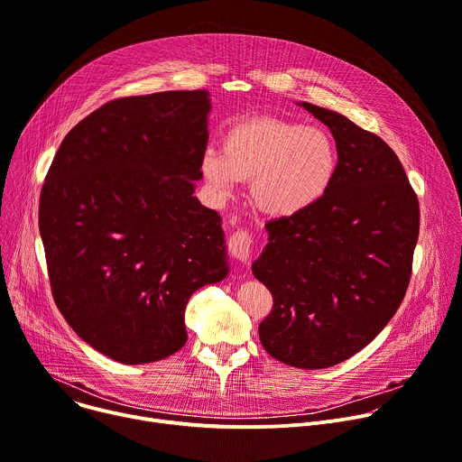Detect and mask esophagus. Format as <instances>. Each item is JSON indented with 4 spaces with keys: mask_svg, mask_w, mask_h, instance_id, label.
I'll return each mask as SVG.
<instances>
[{
    "mask_svg": "<svg viewBox=\"0 0 462 462\" xmlns=\"http://www.w3.org/2000/svg\"><path fill=\"white\" fill-rule=\"evenodd\" d=\"M228 250L232 252V255L245 263L250 255V250H252V234L246 232V230H237L230 236L228 239Z\"/></svg>",
    "mask_w": 462,
    "mask_h": 462,
    "instance_id": "1",
    "label": "esophagus"
}]
</instances>
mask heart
<instances>
[{"label":"heart","mask_w":462,"mask_h":462,"mask_svg":"<svg viewBox=\"0 0 462 462\" xmlns=\"http://www.w3.org/2000/svg\"><path fill=\"white\" fill-rule=\"evenodd\" d=\"M340 153L331 131L296 120L257 116L234 125L223 150L207 148L201 171L217 197L252 180L259 210L296 217L319 205L333 188Z\"/></svg>","instance_id":"b5f03b06"}]
</instances>
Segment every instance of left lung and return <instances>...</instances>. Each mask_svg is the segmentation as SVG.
I'll list each match as a JSON object with an SVG mask.
<instances>
[{"label":"left lung","instance_id":"1","mask_svg":"<svg viewBox=\"0 0 462 462\" xmlns=\"http://www.w3.org/2000/svg\"><path fill=\"white\" fill-rule=\"evenodd\" d=\"M337 141L333 188L312 210L265 225L252 273L274 298L259 323L265 351L323 369L364 349L401 307L419 239V199L394 153L347 116L301 102Z\"/></svg>","mask_w":462,"mask_h":462}]
</instances>
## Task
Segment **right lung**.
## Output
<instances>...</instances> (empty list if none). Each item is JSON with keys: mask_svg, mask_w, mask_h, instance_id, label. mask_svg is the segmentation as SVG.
Masks as SVG:
<instances>
[{"mask_svg": "<svg viewBox=\"0 0 462 462\" xmlns=\"http://www.w3.org/2000/svg\"><path fill=\"white\" fill-rule=\"evenodd\" d=\"M210 93L116 98L61 141L40 195L52 298L73 331L120 364L186 344L189 296L228 274L221 216L195 180Z\"/></svg>", "mask_w": 462, "mask_h": 462, "instance_id": "1", "label": "right lung"}]
</instances>
